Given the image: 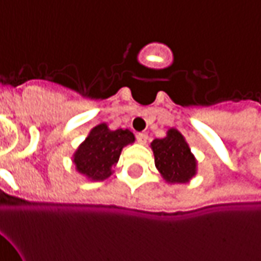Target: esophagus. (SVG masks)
Returning <instances> with one entry per match:
<instances>
[{
    "label": "esophagus",
    "mask_w": 261,
    "mask_h": 261,
    "mask_svg": "<svg viewBox=\"0 0 261 261\" xmlns=\"http://www.w3.org/2000/svg\"><path fill=\"white\" fill-rule=\"evenodd\" d=\"M148 140V136L145 134V133H138L137 134V141L140 142V144H145Z\"/></svg>",
    "instance_id": "obj_1"
}]
</instances>
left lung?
I'll use <instances>...</instances> for the list:
<instances>
[{"label": "left lung", "mask_w": 261, "mask_h": 261, "mask_svg": "<svg viewBox=\"0 0 261 261\" xmlns=\"http://www.w3.org/2000/svg\"><path fill=\"white\" fill-rule=\"evenodd\" d=\"M155 166L168 183H187L197 173V161L189 144L176 128H170L164 138L151 142Z\"/></svg>", "instance_id": "8db88e82"}]
</instances>
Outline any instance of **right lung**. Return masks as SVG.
I'll use <instances>...</instances> for the list:
<instances>
[{
	"mask_svg": "<svg viewBox=\"0 0 261 261\" xmlns=\"http://www.w3.org/2000/svg\"><path fill=\"white\" fill-rule=\"evenodd\" d=\"M136 140L130 130H110L106 123L93 127L72 156V162L81 175L93 181L105 180L113 173L121 149Z\"/></svg>",
	"mask_w": 261,
	"mask_h": 261,
	"instance_id": "right-lung-1",
	"label": "right lung"
}]
</instances>
